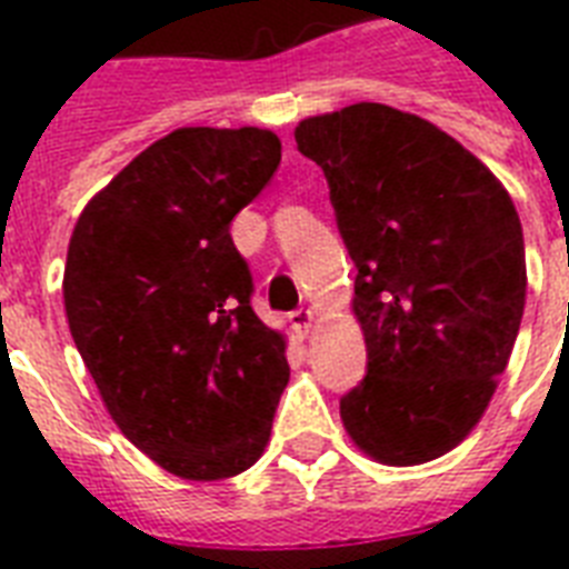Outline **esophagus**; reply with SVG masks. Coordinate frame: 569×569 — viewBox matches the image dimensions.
Masks as SVG:
<instances>
[{
    "instance_id": "1",
    "label": "esophagus",
    "mask_w": 569,
    "mask_h": 569,
    "mask_svg": "<svg viewBox=\"0 0 569 569\" xmlns=\"http://www.w3.org/2000/svg\"><path fill=\"white\" fill-rule=\"evenodd\" d=\"M290 326H293V331H297L299 338H306L313 326V311H308V308H299V311H293L290 313Z\"/></svg>"
}]
</instances>
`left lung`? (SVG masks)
Here are the masks:
<instances>
[{"label": "left lung", "mask_w": 569, "mask_h": 569, "mask_svg": "<svg viewBox=\"0 0 569 569\" xmlns=\"http://www.w3.org/2000/svg\"><path fill=\"white\" fill-rule=\"evenodd\" d=\"M356 261L367 376L340 399L358 449L426 465L488 408L520 331L526 249L493 172L417 113L358 102L297 126Z\"/></svg>", "instance_id": "1"}]
</instances>
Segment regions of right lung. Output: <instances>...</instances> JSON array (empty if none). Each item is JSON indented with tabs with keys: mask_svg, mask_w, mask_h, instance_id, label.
Instances as JSON below:
<instances>
[{
	"mask_svg": "<svg viewBox=\"0 0 569 569\" xmlns=\"http://www.w3.org/2000/svg\"><path fill=\"white\" fill-rule=\"evenodd\" d=\"M267 129H176L122 167L72 229L63 308L126 438L190 481L261 458L290 367L252 311L229 226L272 179Z\"/></svg>",
	"mask_w": 569,
	"mask_h": 569,
	"instance_id": "add662e5",
	"label": "right lung"
}]
</instances>
